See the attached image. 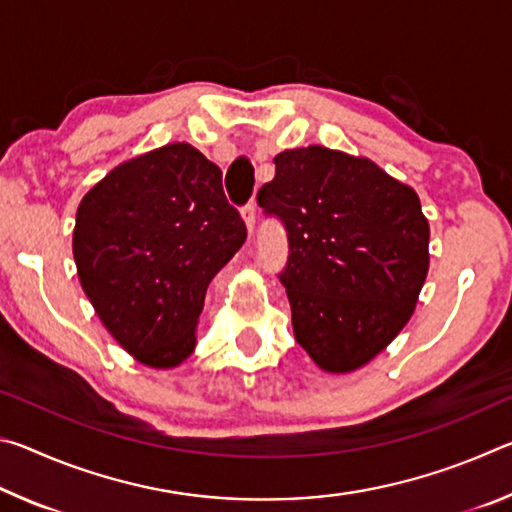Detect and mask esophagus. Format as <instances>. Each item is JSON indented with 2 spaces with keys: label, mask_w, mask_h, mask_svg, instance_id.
I'll return each instance as SVG.
<instances>
[{
  "label": "esophagus",
  "mask_w": 512,
  "mask_h": 512,
  "mask_svg": "<svg viewBox=\"0 0 512 512\" xmlns=\"http://www.w3.org/2000/svg\"><path fill=\"white\" fill-rule=\"evenodd\" d=\"M241 216H244V221H246V228H248V232H250V235H253L255 219H257V207H255V203H253V201H250V203H246L244 207H241Z\"/></svg>",
  "instance_id": "esophagus-1"
}]
</instances>
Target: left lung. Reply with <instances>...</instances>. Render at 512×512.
Masks as SVG:
<instances>
[{
	"label": "left lung",
	"instance_id": "obj_1",
	"mask_svg": "<svg viewBox=\"0 0 512 512\" xmlns=\"http://www.w3.org/2000/svg\"><path fill=\"white\" fill-rule=\"evenodd\" d=\"M257 203L289 241L296 341L327 372H350L391 343L429 271V223L409 185L368 158L307 146L275 155Z\"/></svg>",
	"mask_w": 512,
	"mask_h": 512
}]
</instances>
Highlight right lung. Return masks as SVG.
Segmentation results:
<instances>
[{"mask_svg": "<svg viewBox=\"0 0 512 512\" xmlns=\"http://www.w3.org/2000/svg\"><path fill=\"white\" fill-rule=\"evenodd\" d=\"M221 169L185 142L144 153L83 196L74 262L94 311L151 368L183 363L212 277L246 241Z\"/></svg>", "mask_w": 512, "mask_h": 512, "instance_id": "obj_1", "label": "right lung"}]
</instances>
